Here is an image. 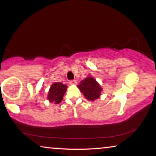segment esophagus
I'll use <instances>...</instances> for the list:
<instances>
[{
	"label": "esophagus",
	"instance_id": "obj_1",
	"mask_svg": "<svg viewBox=\"0 0 156 156\" xmlns=\"http://www.w3.org/2000/svg\"><path fill=\"white\" fill-rule=\"evenodd\" d=\"M69 84L70 85H76V80L69 81Z\"/></svg>",
	"mask_w": 156,
	"mask_h": 156
}]
</instances>
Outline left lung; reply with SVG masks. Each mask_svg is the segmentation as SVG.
I'll return each instance as SVG.
<instances>
[{
	"instance_id": "obj_1",
	"label": "left lung",
	"mask_w": 156,
	"mask_h": 156,
	"mask_svg": "<svg viewBox=\"0 0 156 156\" xmlns=\"http://www.w3.org/2000/svg\"><path fill=\"white\" fill-rule=\"evenodd\" d=\"M77 87L84 94V97L89 101H94L99 99L103 90L101 85L90 75L81 81Z\"/></svg>"
}]
</instances>
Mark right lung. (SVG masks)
<instances>
[{
  "label": "right lung",
  "instance_id": "obj_1",
  "mask_svg": "<svg viewBox=\"0 0 156 156\" xmlns=\"http://www.w3.org/2000/svg\"><path fill=\"white\" fill-rule=\"evenodd\" d=\"M67 86L62 82H55L50 86L48 94V100L50 103L59 104L67 91Z\"/></svg>",
  "mask_w": 156,
  "mask_h": 156
}]
</instances>
